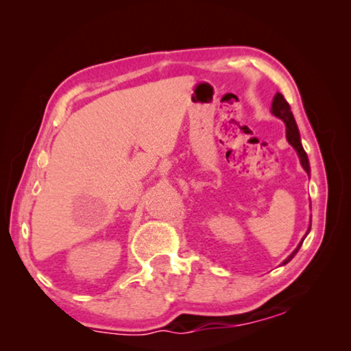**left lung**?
Listing matches in <instances>:
<instances>
[{
  "label": "left lung",
  "mask_w": 351,
  "mask_h": 351,
  "mask_svg": "<svg viewBox=\"0 0 351 351\" xmlns=\"http://www.w3.org/2000/svg\"><path fill=\"white\" fill-rule=\"evenodd\" d=\"M271 112H272V114H274L276 117L280 119V121L285 122V127H287V141L289 142L291 147H293L294 150L297 152V154H299V159H300L302 167H304V170L306 171V173L310 175V171H311V170H310V161H308L306 153H305V150H304V147H302L300 133H299V128H297L295 119H294V116H293V111H291V108H289V104L287 102V100H285V97L282 96L280 93H277L276 96H274V99H272ZM310 229H311V224H310V228H308L305 237L308 235V232H310ZM305 237H304V239H302V241L299 243V246H297V247L294 249L293 254H291L289 257H288L287 260H285L282 265H287L288 261L293 260V257L297 254V251H299V249H300L302 243H304Z\"/></svg>",
  "instance_id": "left-lung-1"
}]
</instances>
